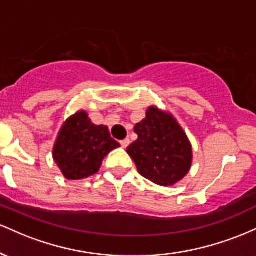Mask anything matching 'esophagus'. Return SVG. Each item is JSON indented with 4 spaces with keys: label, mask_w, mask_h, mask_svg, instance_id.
I'll list each match as a JSON object with an SVG mask.
<instances>
[{
    "label": "esophagus",
    "mask_w": 256,
    "mask_h": 256,
    "mask_svg": "<svg viewBox=\"0 0 256 256\" xmlns=\"http://www.w3.org/2000/svg\"><path fill=\"white\" fill-rule=\"evenodd\" d=\"M129 144H130V140L124 139V140H122V142H120V146H122L123 148H127L129 146Z\"/></svg>",
    "instance_id": "1"
}]
</instances>
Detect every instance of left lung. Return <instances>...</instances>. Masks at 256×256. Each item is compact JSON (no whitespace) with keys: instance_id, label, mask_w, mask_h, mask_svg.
<instances>
[{"instance_id":"left-lung-1","label":"left lung","mask_w":256,"mask_h":256,"mask_svg":"<svg viewBox=\"0 0 256 256\" xmlns=\"http://www.w3.org/2000/svg\"><path fill=\"white\" fill-rule=\"evenodd\" d=\"M134 132L138 139L127 152L140 175L160 186L184 179L191 168L192 146L173 114L150 106Z\"/></svg>"}]
</instances>
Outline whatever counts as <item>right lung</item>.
I'll return each mask as SVG.
<instances>
[{
  "mask_svg": "<svg viewBox=\"0 0 256 256\" xmlns=\"http://www.w3.org/2000/svg\"><path fill=\"white\" fill-rule=\"evenodd\" d=\"M117 148L106 126L94 124L86 111H78L60 128L53 160L66 179L80 180L96 174L106 154Z\"/></svg>",
  "mask_w": 256,
  "mask_h": 256,
  "instance_id": "obj_1",
  "label": "right lung"
}]
</instances>
